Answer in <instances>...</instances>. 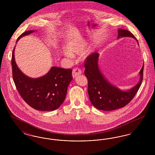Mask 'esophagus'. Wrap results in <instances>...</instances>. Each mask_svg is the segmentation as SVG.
I'll list each match as a JSON object with an SVG mask.
<instances>
[{
  "instance_id": "esophagus-1",
  "label": "esophagus",
  "mask_w": 155,
  "mask_h": 155,
  "mask_svg": "<svg viewBox=\"0 0 155 155\" xmlns=\"http://www.w3.org/2000/svg\"><path fill=\"white\" fill-rule=\"evenodd\" d=\"M81 74V70L80 68H75L73 70L72 72V76L73 78H75L76 77H77L78 75H80Z\"/></svg>"
}]
</instances>
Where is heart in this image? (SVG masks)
<instances>
[{
  "mask_svg": "<svg viewBox=\"0 0 155 155\" xmlns=\"http://www.w3.org/2000/svg\"><path fill=\"white\" fill-rule=\"evenodd\" d=\"M87 48V45L84 43H78L74 41L69 42L66 45V51L63 52V54L66 57L70 58L74 54H80L84 52ZM92 50L88 49L84 52L82 54V58L84 60H85L88 58L89 55L91 53Z\"/></svg>",
  "mask_w": 155,
  "mask_h": 155,
  "instance_id": "1",
  "label": "heart"
}]
</instances>
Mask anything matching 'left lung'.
<instances>
[{
  "label": "left lung",
  "instance_id": "1",
  "mask_svg": "<svg viewBox=\"0 0 155 155\" xmlns=\"http://www.w3.org/2000/svg\"><path fill=\"white\" fill-rule=\"evenodd\" d=\"M130 37L138 41L128 30L119 28L117 39ZM98 53L91 54L85 63L84 74L87 77L88 85L89 97L92 105L96 109L104 111L114 110L123 107L132 99L140 88L143 79L144 63L139 73L138 82L131 88L122 90L111 84L104 76L99 66Z\"/></svg>",
  "mask_w": 155,
  "mask_h": 155
}]
</instances>
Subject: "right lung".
I'll list each match as a JSON object with an SVG mask.
<instances>
[{"mask_svg":"<svg viewBox=\"0 0 155 155\" xmlns=\"http://www.w3.org/2000/svg\"><path fill=\"white\" fill-rule=\"evenodd\" d=\"M35 31L31 30L22 33L16 43L22 37ZM15 48L12 59L13 78L23 100L37 110L53 111L59 108L65 99L68 85L73 80L72 70L53 66L44 75L31 78L24 74L17 66L15 60Z\"/></svg>","mask_w":155,"mask_h":155,"instance_id":"1","label":"right lung"}]
</instances>
